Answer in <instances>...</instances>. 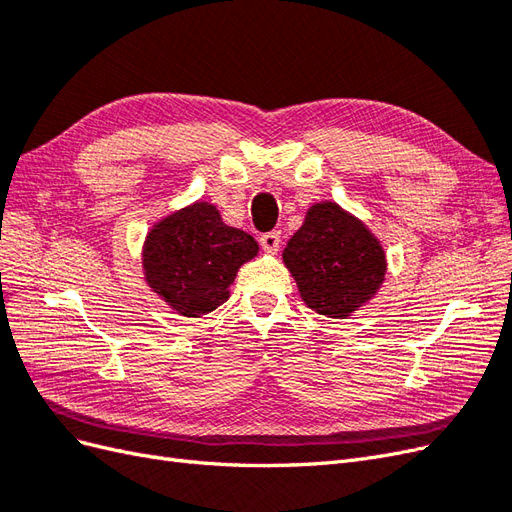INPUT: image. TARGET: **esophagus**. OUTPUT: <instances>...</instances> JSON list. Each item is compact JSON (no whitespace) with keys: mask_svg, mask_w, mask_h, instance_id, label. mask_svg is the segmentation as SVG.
Returning a JSON list of instances; mask_svg holds the SVG:
<instances>
[{"mask_svg":"<svg viewBox=\"0 0 512 512\" xmlns=\"http://www.w3.org/2000/svg\"><path fill=\"white\" fill-rule=\"evenodd\" d=\"M280 243H282L280 230H271V232H265V235H260V245L265 252L275 254L277 250H280Z\"/></svg>","mask_w":512,"mask_h":512,"instance_id":"obj_1","label":"esophagus"}]
</instances>
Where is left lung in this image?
Masks as SVG:
<instances>
[{
  "mask_svg": "<svg viewBox=\"0 0 512 512\" xmlns=\"http://www.w3.org/2000/svg\"><path fill=\"white\" fill-rule=\"evenodd\" d=\"M284 262L314 312L346 318L374 297L386 273L380 241L335 203H318L284 250Z\"/></svg>",
  "mask_w": 512,
  "mask_h": 512,
  "instance_id": "left-lung-1",
  "label": "left lung"
}]
</instances>
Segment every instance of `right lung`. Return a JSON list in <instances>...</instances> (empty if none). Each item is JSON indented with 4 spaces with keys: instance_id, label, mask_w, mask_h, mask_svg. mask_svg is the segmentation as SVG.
Returning a JSON list of instances; mask_svg holds the SVG:
<instances>
[{
    "instance_id": "1",
    "label": "right lung",
    "mask_w": 512,
    "mask_h": 512,
    "mask_svg": "<svg viewBox=\"0 0 512 512\" xmlns=\"http://www.w3.org/2000/svg\"><path fill=\"white\" fill-rule=\"evenodd\" d=\"M258 254L247 232L226 226L209 203H194L151 228L143 269L149 286L183 316H203L228 301L243 262Z\"/></svg>"
}]
</instances>
